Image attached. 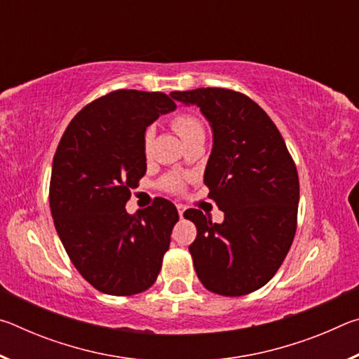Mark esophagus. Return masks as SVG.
<instances>
[{
    "instance_id": "esophagus-1",
    "label": "esophagus",
    "mask_w": 359,
    "mask_h": 359,
    "mask_svg": "<svg viewBox=\"0 0 359 359\" xmlns=\"http://www.w3.org/2000/svg\"><path fill=\"white\" fill-rule=\"evenodd\" d=\"M177 212H179V217L182 218L184 217V212H185V205H182V204H177Z\"/></svg>"
}]
</instances>
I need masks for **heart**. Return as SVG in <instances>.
<instances>
[{
    "mask_svg": "<svg viewBox=\"0 0 359 359\" xmlns=\"http://www.w3.org/2000/svg\"><path fill=\"white\" fill-rule=\"evenodd\" d=\"M172 128L180 136V139L184 141V144L188 142V141H191V139L204 137V135H205L203 121L199 120L198 117H194V115H190V114H180V115H177V117H174ZM151 139H154V130H147V131H145V136H144L145 150L150 149ZM163 187L168 188V190H180L182 180H180V177H177V175H168V177L163 180Z\"/></svg>",
    "mask_w": 359,
    "mask_h": 359,
    "instance_id": "1",
    "label": "heart"
}]
</instances>
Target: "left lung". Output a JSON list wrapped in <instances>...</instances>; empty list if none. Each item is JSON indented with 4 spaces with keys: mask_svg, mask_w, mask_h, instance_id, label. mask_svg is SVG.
Instances as JSON below:
<instances>
[{
    "mask_svg": "<svg viewBox=\"0 0 359 359\" xmlns=\"http://www.w3.org/2000/svg\"><path fill=\"white\" fill-rule=\"evenodd\" d=\"M171 98L198 106L209 121L214 144L204 184L224 214L212 223L201 210H185L198 229L188 247L194 271L212 293H252L274 277L294 238L299 179L293 158L274 121L245 95L196 88Z\"/></svg>",
    "mask_w": 359,
    "mask_h": 359,
    "instance_id": "8db88e82",
    "label": "left lung"
}]
</instances>
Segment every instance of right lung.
Segmentation results:
<instances>
[{
    "mask_svg": "<svg viewBox=\"0 0 359 359\" xmlns=\"http://www.w3.org/2000/svg\"><path fill=\"white\" fill-rule=\"evenodd\" d=\"M174 109L165 93L117 90L71 120L53 156L50 212L60 241L85 280L106 294L151 287L169 248L175 205L156 198L130 215L125 204L147 169L145 130Z\"/></svg>",
    "mask_w": 359,
    "mask_h": 359,
    "instance_id": "add662e5",
    "label": "right lung"
}]
</instances>
